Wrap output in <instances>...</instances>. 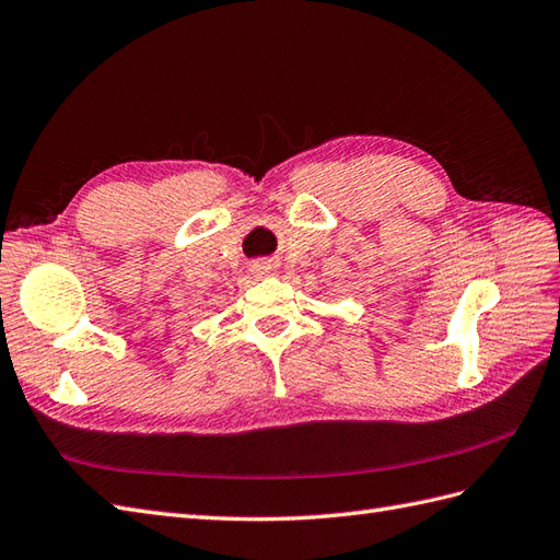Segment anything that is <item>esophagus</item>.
<instances>
[{"mask_svg":"<svg viewBox=\"0 0 560 560\" xmlns=\"http://www.w3.org/2000/svg\"><path fill=\"white\" fill-rule=\"evenodd\" d=\"M253 271H255V275H260V277L275 275L277 262L275 260H257V262H253Z\"/></svg>","mask_w":560,"mask_h":560,"instance_id":"esophagus-1","label":"esophagus"}]
</instances>
